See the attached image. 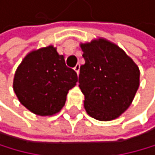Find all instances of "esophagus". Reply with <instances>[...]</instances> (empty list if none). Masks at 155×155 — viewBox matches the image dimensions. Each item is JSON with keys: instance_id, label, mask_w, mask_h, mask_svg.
Returning a JSON list of instances; mask_svg holds the SVG:
<instances>
[{"instance_id": "esophagus-1", "label": "esophagus", "mask_w": 155, "mask_h": 155, "mask_svg": "<svg viewBox=\"0 0 155 155\" xmlns=\"http://www.w3.org/2000/svg\"><path fill=\"white\" fill-rule=\"evenodd\" d=\"M79 68H81V65H79V64H77L76 66H74V70L77 72L78 74V73H79Z\"/></svg>"}]
</instances>
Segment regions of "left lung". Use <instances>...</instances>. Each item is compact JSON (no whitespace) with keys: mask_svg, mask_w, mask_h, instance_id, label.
<instances>
[{"mask_svg":"<svg viewBox=\"0 0 155 155\" xmlns=\"http://www.w3.org/2000/svg\"><path fill=\"white\" fill-rule=\"evenodd\" d=\"M85 63L79 70L84 109L101 121L117 118L126 110L140 85V70L117 46L105 38L81 44Z\"/></svg>","mask_w":155,"mask_h":155,"instance_id":"left-lung-1","label":"left lung"}]
</instances>
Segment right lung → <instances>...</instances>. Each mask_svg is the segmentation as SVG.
<instances>
[{"mask_svg": "<svg viewBox=\"0 0 155 155\" xmlns=\"http://www.w3.org/2000/svg\"><path fill=\"white\" fill-rule=\"evenodd\" d=\"M77 82V73L66 66L64 56L53 45H48L25 56L15 72L13 90L25 108L46 117L59 113Z\"/></svg>", "mask_w": 155, "mask_h": 155, "instance_id": "add662e5", "label": "right lung"}]
</instances>
